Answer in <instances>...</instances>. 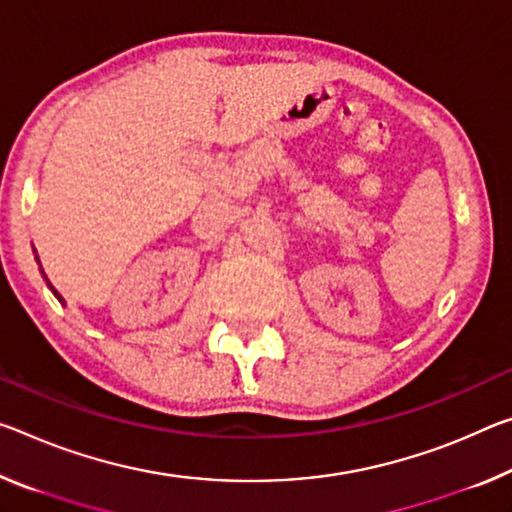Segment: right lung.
<instances>
[{
	"instance_id": "right-lung-1",
	"label": "right lung",
	"mask_w": 512,
	"mask_h": 512,
	"mask_svg": "<svg viewBox=\"0 0 512 512\" xmlns=\"http://www.w3.org/2000/svg\"><path fill=\"white\" fill-rule=\"evenodd\" d=\"M36 259H38V257H36ZM43 275H45V273H43ZM45 280H47V278H45ZM47 287H50V289H52V294H54V296H56V298H59V303H63V298H61V296H59V291H56V289H54V287H52V285H50V282H47Z\"/></svg>"
}]
</instances>
